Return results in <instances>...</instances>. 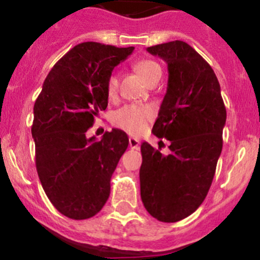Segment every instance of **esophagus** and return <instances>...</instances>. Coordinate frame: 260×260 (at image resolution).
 Masks as SVG:
<instances>
[{
    "label": "esophagus",
    "mask_w": 260,
    "mask_h": 260,
    "mask_svg": "<svg viewBox=\"0 0 260 260\" xmlns=\"http://www.w3.org/2000/svg\"><path fill=\"white\" fill-rule=\"evenodd\" d=\"M129 147L131 149H138V147H140V144H141V142H140V140H137V138H133V137H131L129 138Z\"/></svg>",
    "instance_id": "1"
}]
</instances>
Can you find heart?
I'll return each mask as SVG.
<instances>
[{
    "label": "heart",
    "mask_w": 260,
    "mask_h": 260,
    "mask_svg": "<svg viewBox=\"0 0 260 260\" xmlns=\"http://www.w3.org/2000/svg\"><path fill=\"white\" fill-rule=\"evenodd\" d=\"M135 69L146 83L151 81L152 78H156V77L161 75V68L157 62L152 61V60H141V61L136 62ZM118 84V74L113 73L109 77L108 83H106L109 96H114L116 93ZM152 118H154V109L150 108V106L125 105L118 109L113 114L111 122L116 128L124 131L128 135L140 136L145 132L147 124Z\"/></svg>",
    "instance_id": "b5f03b06"
}]
</instances>
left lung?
<instances>
[{"mask_svg":"<svg viewBox=\"0 0 260 260\" xmlns=\"http://www.w3.org/2000/svg\"><path fill=\"white\" fill-rule=\"evenodd\" d=\"M147 51L168 64L167 93L152 132L171 141V154L141 145V199L152 217L173 223L192 214L207 198L227 113L214 70L190 45L172 41Z\"/></svg>","mask_w":260,"mask_h":260,"instance_id":"8db88e82","label":"left lung"}]
</instances>
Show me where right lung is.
<instances>
[{
    "label": "right lung",
    "instance_id": "obj_1",
    "mask_svg": "<svg viewBox=\"0 0 260 260\" xmlns=\"http://www.w3.org/2000/svg\"><path fill=\"white\" fill-rule=\"evenodd\" d=\"M133 50L99 42L74 46L53 65L36 100L31 136L37 173L53 207L68 218L93 217L110 195L128 137L113 129L96 141L86 133L108 108L106 83L114 67Z\"/></svg>",
    "mask_w": 260,
    "mask_h": 260
}]
</instances>
